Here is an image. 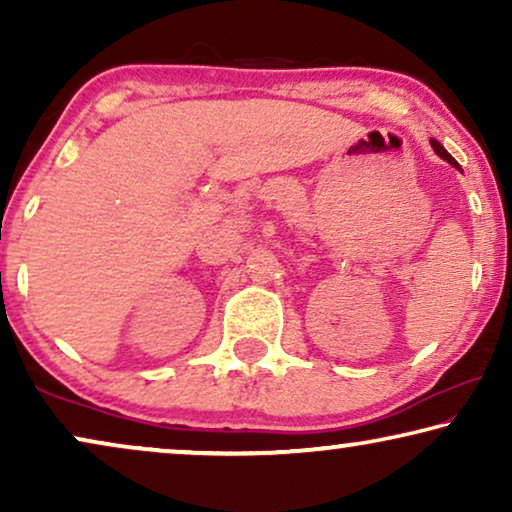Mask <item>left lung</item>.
<instances>
[{"instance_id": "left-lung-1", "label": "left lung", "mask_w": 512, "mask_h": 512, "mask_svg": "<svg viewBox=\"0 0 512 512\" xmlns=\"http://www.w3.org/2000/svg\"><path fill=\"white\" fill-rule=\"evenodd\" d=\"M431 146H433V151H436L440 158H445V160H447V163H452L454 167H457V163H454V158L450 156V153H447V151L443 149V146H440V144L436 142V139H431Z\"/></svg>"}]
</instances>
